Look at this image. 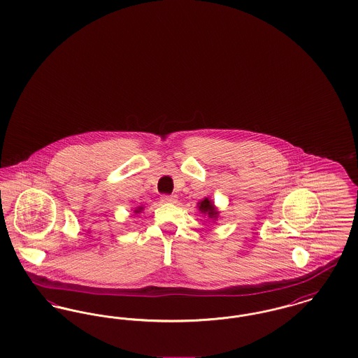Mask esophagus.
<instances>
[{
    "mask_svg": "<svg viewBox=\"0 0 358 358\" xmlns=\"http://www.w3.org/2000/svg\"><path fill=\"white\" fill-rule=\"evenodd\" d=\"M176 201H177L176 196H168V194H165V196L161 197V203H162V204H174Z\"/></svg>",
    "mask_w": 358,
    "mask_h": 358,
    "instance_id": "34e87169",
    "label": "esophagus"
}]
</instances>
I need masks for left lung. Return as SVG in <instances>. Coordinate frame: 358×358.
I'll use <instances>...</instances> for the list:
<instances>
[{
  "instance_id": "1",
  "label": "left lung",
  "mask_w": 358,
  "mask_h": 358,
  "mask_svg": "<svg viewBox=\"0 0 358 358\" xmlns=\"http://www.w3.org/2000/svg\"><path fill=\"white\" fill-rule=\"evenodd\" d=\"M197 208L200 210V213H203L209 220L212 222H217L220 210L216 208V205L213 204V201L209 197H205L201 201H199Z\"/></svg>"
}]
</instances>
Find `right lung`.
Instances as JSON below:
<instances>
[{
	"mask_svg": "<svg viewBox=\"0 0 358 358\" xmlns=\"http://www.w3.org/2000/svg\"><path fill=\"white\" fill-rule=\"evenodd\" d=\"M143 209H145V206L139 205V206H136V208H134V209H133V213H134V215H139V213H141V212H142Z\"/></svg>",
	"mask_w": 358,
	"mask_h": 358,
	"instance_id": "right-lung-1",
	"label": "right lung"
}]
</instances>
